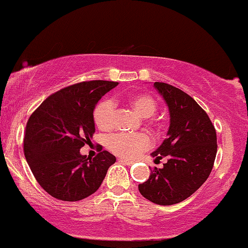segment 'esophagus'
Segmentation results:
<instances>
[{
    "mask_svg": "<svg viewBox=\"0 0 248 248\" xmlns=\"http://www.w3.org/2000/svg\"><path fill=\"white\" fill-rule=\"evenodd\" d=\"M119 162H121V164H124V165H128V166H130V165L133 164V161H130V160L124 159V157H120Z\"/></svg>",
    "mask_w": 248,
    "mask_h": 248,
    "instance_id": "34e87169",
    "label": "esophagus"
}]
</instances>
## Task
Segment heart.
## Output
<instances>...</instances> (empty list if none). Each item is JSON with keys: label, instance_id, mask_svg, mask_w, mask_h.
Returning a JSON list of instances; mask_svg holds the SVG:
<instances>
[{"label": "heart", "instance_id": "heart-1", "mask_svg": "<svg viewBox=\"0 0 248 248\" xmlns=\"http://www.w3.org/2000/svg\"><path fill=\"white\" fill-rule=\"evenodd\" d=\"M128 105L139 115L149 118L155 113L157 102L152 95L146 93H138L132 95L127 100ZM115 108L111 100H103L96 106L94 110V122L97 128L101 130H110L114 127ZM155 124V120H151ZM151 138L146 133H118L108 138V149L118 156L124 159H134L139 154L151 147Z\"/></svg>", "mask_w": 248, "mask_h": 248}]
</instances>
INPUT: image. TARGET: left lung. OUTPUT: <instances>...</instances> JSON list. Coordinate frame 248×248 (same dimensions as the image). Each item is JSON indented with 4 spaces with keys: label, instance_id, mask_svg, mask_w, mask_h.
Instances as JSON below:
<instances>
[{
    "label": "left lung",
    "instance_id": "8db88e82",
    "mask_svg": "<svg viewBox=\"0 0 248 248\" xmlns=\"http://www.w3.org/2000/svg\"><path fill=\"white\" fill-rule=\"evenodd\" d=\"M154 87L168 106L170 128L152 156L155 161L166 157L167 162L151 170L139 190L152 202L170 206L186 200L207 180L217 155V132L207 113L188 94L164 82H154Z\"/></svg>",
    "mask_w": 248,
    "mask_h": 248
}]
</instances>
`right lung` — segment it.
<instances>
[{
    "label": "right lung",
    "instance_id": "right-lung-1",
    "mask_svg": "<svg viewBox=\"0 0 248 248\" xmlns=\"http://www.w3.org/2000/svg\"><path fill=\"white\" fill-rule=\"evenodd\" d=\"M113 81H84L60 89L31 114L24 132V156L35 179L48 194L78 201L99 189L116 157L100 151L87 157L80 149L95 132L94 109Z\"/></svg>",
    "mask_w": 248,
    "mask_h": 248
}]
</instances>
